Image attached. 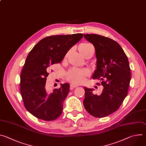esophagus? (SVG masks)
<instances>
[{"label": "esophagus", "instance_id": "esophagus-1", "mask_svg": "<svg viewBox=\"0 0 146 146\" xmlns=\"http://www.w3.org/2000/svg\"><path fill=\"white\" fill-rule=\"evenodd\" d=\"M70 87L73 88H77V87H78V85L74 84H70Z\"/></svg>", "mask_w": 146, "mask_h": 146}]
</instances>
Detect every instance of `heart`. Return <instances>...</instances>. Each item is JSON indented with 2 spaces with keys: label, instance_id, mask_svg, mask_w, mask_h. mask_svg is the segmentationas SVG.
<instances>
[{
  "label": "heart",
  "instance_id": "obj_1",
  "mask_svg": "<svg viewBox=\"0 0 146 146\" xmlns=\"http://www.w3.org/2000/svg\"><path fill=\"white\" fill-rule=\"evenodd\" d=\"M94 46L92 44L85 42L82 43L80 46V51L83 56ZM89 73L87 70H78L76 69H72L66 73V78L74 84H80L84 81L85 78L88 75Z\"/></svg>",
  "mask_w": 146,
  "mask_h": 146
}]
</instances>
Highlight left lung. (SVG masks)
Returning <instances> with one entry per match:
<instances>
[{"mask_svg": "<svg viewBox=\"0 0 146 146\" xmlns=\"http://www.w3.org/2000/svg\"><path fill=\"white\" fill-rule=\"evenodd\" d=\"M92 43L97 59L92 78L101 81L104 88L100 95L84 87L83 103L92 116L105 117L117 111L128 94L131 73L128 58L120 45L113 39L95 34L84 35Z\"/></svg>", "mask_w": 146, "mask_h": 146, "instance_id": "left-lung-1", "label": "left lung"}]
</instances>
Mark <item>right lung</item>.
I'll list each match as a JSON object with an SVG mask.
<instances>
[{
	"mask_svg": "<svg viewBox=\"0 0 146 146\" xmlns=\"http://www.w3.org/2000/svg\"><path fill=\"white\" fill-rule=\"evenodd\" d=\"M83 34L52 35L39 41L27 56L21 73L20 91L26 109L37 118L50 121L62 114L69 83L49 93L46 88L49 67L61 62Z\"/></svg>",
	"mask_w": 146,
	"mask_h": 146,
	"instance_id": "right-lung-1",
	"label": "right lung"
}]
</instances>
